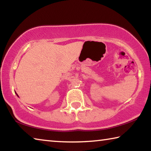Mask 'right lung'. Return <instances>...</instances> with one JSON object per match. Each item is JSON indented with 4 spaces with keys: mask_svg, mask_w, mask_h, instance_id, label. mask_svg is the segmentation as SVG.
Masks as SVG:
<instances>
[{
    "mask_svg": "<svg viewBox=\"0 0 151 151\" xmlns=\"http://www.w3.org/2000/svg\"><path fill=\"white\" fill-rule=\"evenodd\" d=\"M16 94H17V95L18 96H19V95H18V94H17V93H16Z\"/></svg>",
    "mask_w": 151,
    "mask_h": 151,
    "instance_id": "right-lung-1",
    "label": "right lung"
}]
</instances>
